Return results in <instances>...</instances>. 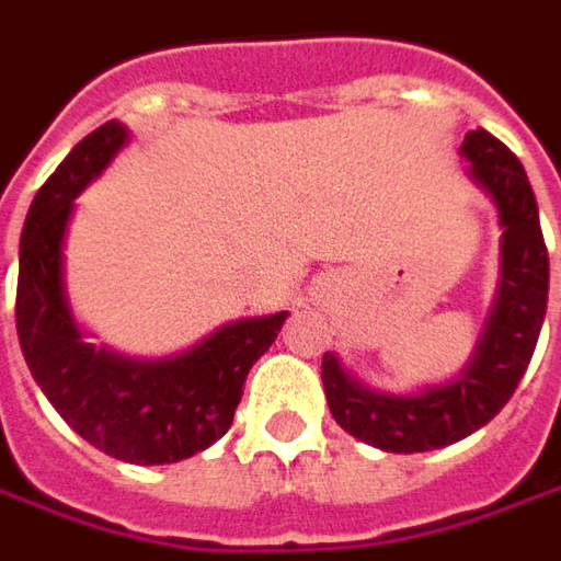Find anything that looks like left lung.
Segmentation results:
<instances>
[{"label":"left lung","instance_id":"left-lung-1","mask_svg":"<svg viewBox=\"0 0 561 561\" xmlns=\"http://www.w3.org/2000/svg\"><path fill=\"white\" fill-rule=\"evenodd\" d=\"M460 153L469 160V179L497 206L503 228L497 293L469 364L442 386L386 394L360 386L333 352H324L321 360L333 420L358 442L389 454L454 445L491 423L525 377L547 314L550 259L525 169L513 150L484 129L466 131Z\"/></svg>","mask_w":561,"mask_h":561}]
</instances>
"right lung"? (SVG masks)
I'll return each mask as SVG.
<instances>
[{
    "mask_svg": "<svg viewBox=\"0 0 561 561\" xmlns=\"http://www.w3.org/2000/svg\"><path fill=\"white\" fill-rule=\"evenodd\" d=\"M126 141L123 123L98 126L33 197L21 234L18 340L51 408L89 445L126 463H179L231 430L247 374L277 340L287 311L231 321L160 360L85 342L64 289V234L73 201Z\"/></svg>",
    "mask_w": 561,
    "mask_h": 561,
    "instance_id": "right-lung-1",
    "label": "right lung"
}]
</instances>
